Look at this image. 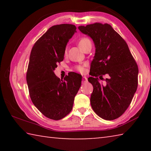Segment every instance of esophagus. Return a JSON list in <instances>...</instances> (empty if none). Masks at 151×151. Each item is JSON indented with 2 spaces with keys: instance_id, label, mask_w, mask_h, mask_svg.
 <instances>
[{
  "instance_id": "obj_1",
  "label": "esophagus",
  "mask_w": 151,
  "mask_h": 151,
  "mask_svg": "<svg viewBox=\"0 0 151 151\" xmlns=\"http://www.w3.org/2000/svg\"><path fill=\"white\" fill-rule=\"evenodd\" d=\"M87 82V78L86 76H83V83H86Z\"/></svg>"
}]
</instances>
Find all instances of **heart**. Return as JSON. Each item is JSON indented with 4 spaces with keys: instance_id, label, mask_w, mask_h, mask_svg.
I'll list each match as a JSON object with an SVG mask.
<instances>
[{
    "instance_id": "heart-1",
    "label": "heart",
    "mask_w": 151,
    "mask_h": 151,
    "mask_svg": "<svg viewBox=\"0 0 151 151\" xmlns=\"http://www.w3.org/2000/svg\"><path fill=\"white\" fill-rule=\"evenodd\" d=\"M90 44H91V41L90 39H88V38L83 37V38H81V39H79V40H78V46L83 50L85 48V47H86V46H87L88 45H90ZM76 69L78 70L79 72H81V73L83 72V71H84L83 66H82L81 65L76 66Z\"/></svg>"
}]
</instances>
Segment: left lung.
Here are the masks:
<instances>
[{"label": "left lung", "mask_w": 151, "mask_h": 151, "mask_svg": "<svg viewBox=\"0 0 151 151\" xmlns=\"http://www.w3.org/2000/svg\"><path fill=\"white\" fill-rule=\"evenodd\" d=\"M78 29L93 39L95 54L89 83L93 86L91 104L101 118L112 121L121 116L131 104L138 86L139 68L125 40L111 25L99 22ZM106 75L102 84L100 80Z\"/></svg>", "instance_id": "left-lung-1"}]
</instances>
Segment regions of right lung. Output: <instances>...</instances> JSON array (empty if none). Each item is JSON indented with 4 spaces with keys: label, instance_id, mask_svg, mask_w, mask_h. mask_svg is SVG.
<instances>
[{
    "label": "right lung",
    "instance_id": "obj_1",
    "mask_svg": "<svg viewBox=\"0 0 151 151\" xmlns=\"http://www.w3.org/2000/svg\"><path fill=\"white\" fill-rule=\"evenodd\" d=\"M73 24L49 28L35 43L27 73L29 94L34 105L48 119H62L72 111L74 99L81 85L82 76L70 72L62 80L55 75L63 61L66 46L76 32Z\"/></svg>",
    "mask_w": 151,
    "mask_h": 151
}]
</instances>
